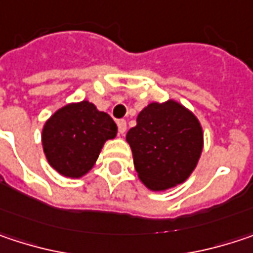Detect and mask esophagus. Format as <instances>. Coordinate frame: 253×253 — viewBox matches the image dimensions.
I'll list each match as a JSON object with an SVG mask.
<instances>
[{"label": "esophagus", "instance_id": "obj_1", "mask_svg": "<svg viewBox=\"0 0 253 253\" xmlns=\"http://www.w3.org/2000/svg\"><path fill=\"white\" fill-rule=\"evenodd\" d=\"M117 127H119V133H120V134H125L127 130L126 120H119V122H117Z\"/></svg>", "mask_w": 253, "mask_h": 253}]
</instances>
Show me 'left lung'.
<instances>
[{"label": "left lung", "instance_id": "left-lung-1", "mask_svg": "<svg viewBox=\"0 0 253 253\" xmlns=\"http://www.w3.org/2000/svg\"><path fill=\"white\" fill-rule=\"evenodd\" d=\"M139 179L150 191H167L185 182L195 169L204 133L185 105L167 100L148 104L126 134Z\"/></svg>", "mask_w": 253, "mask_h": 253}]
</instances>
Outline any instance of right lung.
<instances>
[{"label":"right lung","instance_id":"obj_1","mask_svg":"<svg viewBox=\"0 0 253 253\" xmlns=\"http://www.w3.org/2000/svg\"><path fill=\"white\" fill-rule=\"evenodd\" d=\"M117 125L88 100L65 104L43 125L42 146L49 165L66 178H81L95 165Z\"/></svg>","mask_w":253,"mask_h":253}]
</instances>
